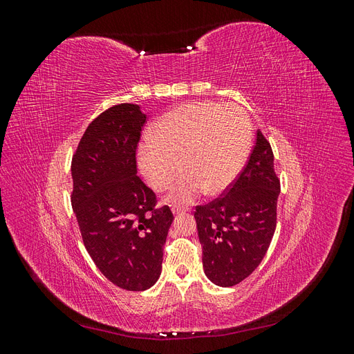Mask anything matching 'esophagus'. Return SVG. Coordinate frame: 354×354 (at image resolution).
<instances>
[{
  "label": "esophagus",
  "mask_w": 354,
  "mask_h": 354,
  "mask_svg": "<svg viewBox=\"0 0 354 354\" xmlns=\"http://www.w3.org/2000/svg\"><path fill=\"white\" fill-rule=\"evenodd\" d=\"M185 209L183 208H178V207H173V214H174V216H180V214L181 212H183Z\"/></svg>",
  "instance_id": "34e87169"
}]
</instances>
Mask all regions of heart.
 Returning a JSON list of instances; mask_svg holds the SVG:
<instances>
[{
    "label": "heart",
    "mask_w": 354,
    "mask_h": 354,
    "mask_svg": "<svg viewBox=\"0 0 354 354\" xmlns=\"http://www.w3.org/2000/svg\"><path fill=\"white\" fill-rule=\"evenodd\" d=\"M149 138L137 149V164L147 185L168 190L187 171L168 201L189 205L208 190L226 192L248 160L252 128L246 112L236 104L194 102L162 115Z\"/></svg>",
    "instance_id": "heart-1"
}]
</instances>
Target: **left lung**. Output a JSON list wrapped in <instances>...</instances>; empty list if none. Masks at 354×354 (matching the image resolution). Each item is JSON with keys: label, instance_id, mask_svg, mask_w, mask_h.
I'll return each instance as SVG.
<instances>
[{"label": "left lung", "instance_id": "obj_1", "mask_svg": "<svg viewBox=\"0 0 354 354\" xmlns=\"http://www.w3.org/2000/svg\"><path fill=\"white\" fill-rule=\"evenodd\" d=\"M270 143L257 131L255 146L226 195L196 207L195 220L208 279L233 286L248 277L269 250L281 194Z\"/></svg>", "mask_w": 354, "mask_h": 354}]
</instances>
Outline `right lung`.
Segmentation results:
<instances>
[{
    "mask_svg": "<svg viewBox=\"0 0 354 354\" xmlns=\"http://www.w3.org/2000/svg\"><path fill=\"white\" fill-rule=\"evenodd\" d=\"M146 121L140 104H116L87 127L72 159V208L97 269L127 291L153 286L174 217L155 209L137 177L136 147Z\"/></svg>",
    "mask_w": 354,
    "mask_h": 354,
    "instance_id": "add662e5",
    "label": "right lung"
}]
</instances>
